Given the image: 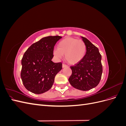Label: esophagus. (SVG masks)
<instances>
[{"instance_id": "34e87169", "label": "esophagus", "mask_w": 126, "mask_h": 126, "mask_svg": "<svg viewBox=\"0 0 126 126\" xmlns=\"http://www.w3.org/2000/svg\"><path fill=\"white\" fill-rule=\"evenodd\" d=\"M62 67H63V68H64V67H67V66L66 65V64L63 63V66H62Z\"/></svg>"}]
</instances>
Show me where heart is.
<instances>
[{"mask_svg":"<svg viewBox=\"0 0 126 126\" xmlns=\"http://www.w3.org/2000/svg\"><path fill=\"white\" fill-rule=\"evenodd\" d=\"M87 50L86 45L82 40L67 37L61 40L54 51L57 58H62L65 55L67 62L71 64L77 63L84 58Z\"/></svg>","mask_w":126,"mask_h":126,"instance_id":"b5f03b06","label":"heart"}]
</instances>
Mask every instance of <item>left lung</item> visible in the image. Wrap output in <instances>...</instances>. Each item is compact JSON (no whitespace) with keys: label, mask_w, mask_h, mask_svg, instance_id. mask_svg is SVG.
Listing matches in <instances>:
<instances>
[{"label":"left lung","mask_w":126,"mask_h":126,"mask_svg":"<svg viewBox=\"0 0 126 126\" xmlns=\"http://www.w3.org/2000/svg\"><path fill=\"white\" fill-rule=\"evenodd\" d=\"M86 45V55L80 62L71 66L72 74L69 78L70 85L75 88L89 90L99 83L102 73L101 56L97 47L86 38L81 37Z\"/></svg>","instance_id":"1"}]
</instances>
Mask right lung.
<instances>
[{"instance_id": "add662e5", "label": "right lung", "mask_w": 126, "mask_h": 126, "mask_svg": "<svg viewBox=\"0 0 126 126\" xmlns=\"http://www.w3.org/2000/svg\"><path fill=\"white\" fill-rule=\"evenodd\" d=\"M62 37H44L26 51L21 59V78L28 91L41 94L50 89L56 75L62 69V63L51 61L55 44Z\"/></svg>"}]
</instances>
